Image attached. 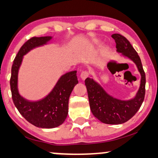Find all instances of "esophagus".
<instances>
[{
	"label": "esophagus",
	"mask_w": 158,
	"mask_h": 158,
	"mask_svg": "<svg viewBox=\"0 0 158 158\" xmlns=\"http://www.w3.org/2000/svg\"><path fill=\"white\" fill-rule=\"evenodd\" d=\"M89 77V72L87 71H82V72L80 74V77L81 79H82V80H85L86 78H87Z\"/></svg>",
	"instance_id": "obj_1"
}]
</instances>
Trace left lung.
Masks as SVG:
<instances>
[{"label": "left lung", "instance_id": "8db88e82", "mask_svg": "<svg viewBox=\"0 0 158 158\" xmlns=\"http://www.w3.org/2000/svg\"><path fill=\"white\" fill-rule=\"evenodd\" d=\"M111 37L115 40L117 51L134 62L141 73V85L136 95L129 101L117 99L106 93L91 78L85 79V85L93 114L103 123L118 125L128 121L140 109L144 99L146 77L140 57L128 40L118 33Z\"/></svg>", "mask_w": 158, "mask_h": 158}]
</instances>
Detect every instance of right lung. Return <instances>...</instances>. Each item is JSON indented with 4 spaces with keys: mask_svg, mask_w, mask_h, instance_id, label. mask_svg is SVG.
<instances>
[{
    "mask_svg": "<svg viewBox=\"0 0 158 158\" xmlns=\"http://www.w3.org/2000/svg\"><path fill=\"white\" fill-rule=\"evenodd\" d=\"M50 36L32 37L22 46L11 67L10 79L11 96L17 110L27 122L41 128H53L63 123L69 112V100L78 83L77 71L66 73L60 78L52 90L39 101L31 102L20 96L17 89L18 71L23 56L33 48L47 44Z\"/></svg>",
    "mask_w": 158,
    "mask_h": 158,
    "instance_id": "add662e5",
    "label": "right lung"
}]
</instances>
